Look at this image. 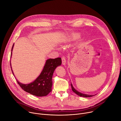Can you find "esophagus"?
Returning a JSON list of instances; mask_svg holds the SVG:
<instances>
[{"mask_svg": "<svg viewBox=\"0 0 121 121\" xmlns=\"http://www.w3.org/2000/svg\"><path fill=\"white\" fill-rule=\"evenodd\" d=\"M62 63L63 65H65L66 64V57L65 56L62 57Z\"/></svg>", "mask_w": 121, "mask_h": 121, "instance_id": "esophagus-1", "label": "esophagus"}]
</instances>
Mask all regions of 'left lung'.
<instances>
[{
    "mask_svg": "<svg viewBox=\"0 0 121 121\" xmlns=\"http://www.w3.org/2000/svg\"><path fill=\"white\" fill-rule=\"evenodd\" d=\"M71 88H72V90L74 92H75L76 94H77L79 96H81V97H92L94 95H88V94H83V93H81L78 91H77L73 87L72 85L71 84Z\"/></svg>",
    "mask_w": 121,
    "mask_h": 121,
    "instance_id": "1",
    "label": "left lung"
}]
</instances>
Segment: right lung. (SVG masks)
I'll return each mask as SVG.
<instances>
[{
  "label": "right lung",
  "mask_w": 121,
  "mask_h": 121,
  "mask_svg": "<svg viewBox=\"0 0 121 121\" xmlns=\"http://www.w3.org/2000/svg\"><path fill=\"white\" fill-rule=\"evenodd\" d=\"M13 46L14 44L11 49V54ZM61 63L62 61L60 57L49 59L46 61L40 76L33 82L28 84H23L17 80V82L21 88L28 93L38 97L46 96L52 91V86L53 84L52 77L56 67L61 65ZM11 71L14 75L12 69Z\"/></svg>",
  "instance_id": "obj_1"
}]
</instances>
